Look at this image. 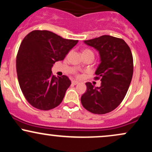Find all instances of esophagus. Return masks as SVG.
<instances>
[{
  "label": "esophagus",
  "instance_id": "34e87169",
  "mask_svg": "<svg viewBox=\"0 0 152 152\" xmlns=\"http://www.w3.org/2000/svg\"><path fill=\"white\" fill-rule=\"evenodd\" d=\"M71 83H72L73 85H76V84H78V82L76 81H71Z\"/></svg>",
  "mask_w": 152,
  "mask_h": 152
}]
</instances>
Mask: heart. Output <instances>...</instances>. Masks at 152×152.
I'll return each mask as SVG.
<instances>
[{"label": "heart", "instance_id": "obj_1", "mask_svg": "<svg viewBox=\"0 0 152 152\" xmlns=\"http://www.w3.org/2000/svg\"><path fill=\"white\" fill-rule=\"evenodd\" d=\"M86 54H93V55H94V53L89 49H85L83 51V55H86ZM74 74L75 76H76V77H79V76H80L79 74H78L77 71H74Z\"/></svg>", "mask_w": 152, "mask_h": 152}]
</instances>
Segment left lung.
<instances>
[{
    "mask_svg": "<svg viewBox=\"0 0 152 152\" xmlns=\"http://www.w3.org/2000/svg\"><path fill=\"white\" fill-rule=\"evenodd\" d=\"M84 43L99 50L101 63L94 79L102 83L100 87H94L87 82L81 104L93 114H107L121 104L127 93L133 76V56L127 43L114 36L104 35Z\"/></svg>",
    "mask_w": 152,
    "mask_h": 152,
    "instance_id": "8db88e82",
    "label": "left lung"
}]
</instances>
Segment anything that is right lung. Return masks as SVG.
<instances>
[{
  "mask_svg": "<svg viewBox=\"0 0 152 152\" xmlns=\"http://www.w3.org/2000/svg\"><path fill=\"white\" fill-rule=\"evenodd\" d=\"M78 41L49 31L35 30L25 36L17 53L16 71L20 89L31 106L48 111L61 103L71 82L65 75L54 76L51 68Z\"/></svg>",
  "mask_w": 152,
  "mask_h": 152,
  "instance_id": "obj_1",
  "label": "right lung"
}]
</instances>
